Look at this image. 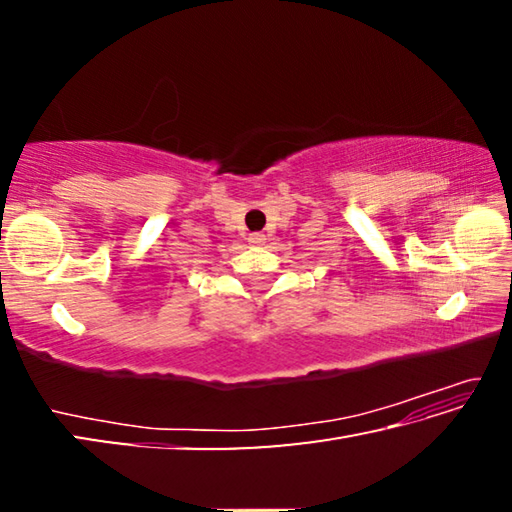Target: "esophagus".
I'll list each match as a JSON object with an SVG mask.
<instances>
[{
    "instance_id": "1",
    "label": "esophagus",
    "mask_w": 512,
    "mask_h": 512,
    "mask_svg": "<svg viewBox=\"0 0 512 512\" xmlns=\"http://www.w3.org/2000/svg\"><path fill=\"white\" fill-rule=\"evenodd\" d=\"M266 241V235H262V232H255V235H250V244H257V246H262Z\"/></svg>"
}]
</instances>
